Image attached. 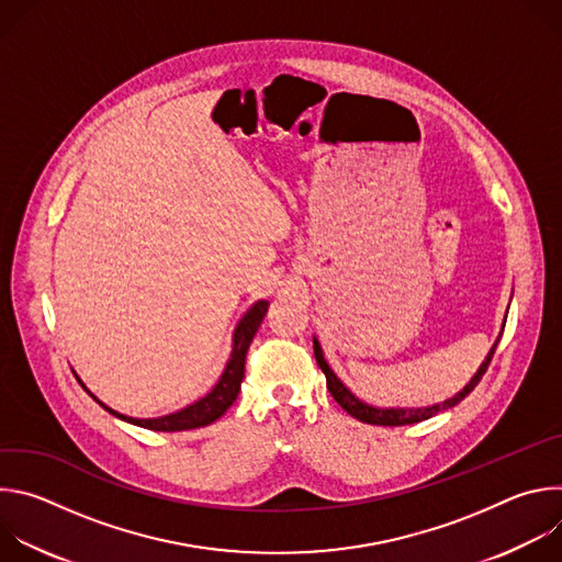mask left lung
Returning a JSON list of instances; mask_svg holds the SVG:
<instances>
[{
	"label": "left lung",
	"mask_w": 562,
	"mask_h": 562,
	"mask_svg": "<svg viewBox=\"0 0 562 562\" xmlns=\"http://www.w3.org/2000/svg\"><path fill=\"white\" fill-rule=\"evenodd\" d=\"M501 340H496V345L492 347V351L487 353L485 362L480 364V369L475 371V375L469 380V384L458 391L453 397L445 400L442 405H434V407H420V409H378V407H371L367 403H362V400H358L340 380L338 375L331 371V367L327 364L325 356H323V349H319V342L313 338V353H315V362L319 364V369H323V373L327 375V389L329 393L334 395L336 403L349 414L353 416L356 420L360 423H367V425H382V427H403V425H414V423H423V420H429L431 416L440 414V412H447L451 407H456L458 403H462V400L477 386V382L483 380L485 371L490 369V362L494 358V351L498 347Z\"/></svg>",
	"instance_id": "obj_1"
}]
</instances>
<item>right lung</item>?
I'll return each instance as SVG.
<instances>
[{
    "mask_svg": "<svg viewBox=\"0 0 562 562\" xmlns=\"http://www.w3.org/2000/svg\"><path fill=\"white\" fill-rule=\"evenodd\" d=\"M267 311H269V302L260 300L245 313V317L239 319L235 331H233L231 358H228V362L224 367V373L220 375L217 384L211 389V393H206L204 397L198 400V403L189 405L182 412H176V414H169V416H162V418L139 420V418H128V416H122V414L109 409L104 403H100V400L91 391L89 393L93 395L95 403H100L109 414H113L120 420H126L131 425L150 429V431H187V429L206 427V425L215 423L220 416H224V412L235 403V397L239 393V384H243V380H245V360H247L249 345H251L254 336L258 334Z\"/></svg>",
    "mask_w": 562,
    "mask_h": 562,
    "instance_id": "add662e5",
    "label": "right lung"
}]
</instances>
